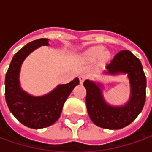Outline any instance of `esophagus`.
<instances>
[{"mask_svg":"<svg viewBox=\"0 0 152 152\" xmlns=\"http://www.w3.org/2000/svg\"><path fill=\"white\" fill-rule=\"evenodd\" d=\"M86 75H84V74H82V75H80L79 76V82H80V84H82L84 81H85V79H86Z\"/></svg>","mask_w":152,"mask_h":152,"instance_id":"1","label":"esophagus"}]
</instances>
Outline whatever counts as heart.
<instances>
[{
    "instance_id": "obj_1",
    "label": "heart",
    "mask_w": 152,
    "mask_h": 152,
    "mask_svg": "<svg viewBox=\"0 0 152 152\" xmlns=\"http://www.w3.org/2000/svg\"><path fill=\"white\" fill-rule=\"evenodd\" d=\"M101 56V61L104 62L110 58V53L107 50H104V48L100 45H96L88 48L81 54V58L85 61H94Z\"/></svg>"
}]
</instances>
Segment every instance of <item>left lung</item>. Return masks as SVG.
<instances>
[{
	"mask_svg": "<svg viewBox=\"0 0 152 152\" xmlns=\"http://www.w3.org/2000/svg\"><path fill=\"white\" fill-rule=\"evenodd\" d=\"M105 73H128L130 84L129 100L124 106L113 107L106 102L102 85L86 79V107L91 121L98 127L119 129L130 124L142 111L145 102L146 78L140 61L129 50H121L107 65Z\"/></svg>",
	"mask_w": 152,
	"mask_h": 152,
	"instance_id": "1",
	"label": "left lung"
}]
</instances>
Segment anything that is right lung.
<instances>
[{
  "label": "right lung",
  "instance_id": "1",
  "mask_svg": "<svg viewBox=\"0 0 152 152\" xmlns=\"http://www.w3.org/2000/svg\"><path fill=\"white\" fill-rule=\"evenodd\" d=\"M41 45H49L48 39L34 40L18 50L12 59L5 79V97L9 110L21 124L35 129L52 125L58 120L64 102L79 84V79L75 78L68 84L56 86L42 96H33L22 90L19 82L22 63Z\"/></svg>",
  "mask_w": 152,
  "mask_h": 152
}]
</instances>
